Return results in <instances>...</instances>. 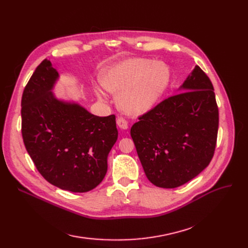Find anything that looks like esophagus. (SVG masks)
<instances>
[{"label": "esophagus", "instance_id": "34e87169", "mask_svg": "<svg viewBox=\"0 0 248 248\" xmlns=\"http://www.w3.org/2000/svg\"><path fill=\"white\" fill-rule=\"evenodd\" d=\"M116 124H117V125H119V127L122 128V129H126L127 126H128L127 122L124 119V117H117Z\"/></svg>", "mask_w": 248, "mask_h": 248}]
</instances>
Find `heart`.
Segmentation results:
<instances>
[{"instance_id": "1", "label": "heart", "mask_w": 248, "mask_h": 248, "mask_svg": "<svg viewBox=\"0 0 248 248\" xmlns=\"http://www.w3.org/2000/svg\"><path fill=\"white\" fill-rule=\"evenodd\" d=\"M169 69L164 63L137 58L126 60L104 71L100 75L101 85L109 93L119 94L117 102L126 113L138 115L149 110L166 89ZM98 98L106 95L95 88Z\"/></svg>"}]
</instances>
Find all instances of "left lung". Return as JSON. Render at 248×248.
<instances>
[{"label": "left lung", "instance_id": "1", "mask_svg": "<svg viewBox=\"0 0 248 248\" xmlns=\"http://www.w3.org/2000/svg\"><path fill=\"white\" fill-rule=\"evenodd\" d=\"M131 128L137 153L151 183L177 188L211 162L219 112L209 77L196 65L179 88L139 117Z\"/></svg>", "mask_w": 248, "mask_h": 248}]
</instances>
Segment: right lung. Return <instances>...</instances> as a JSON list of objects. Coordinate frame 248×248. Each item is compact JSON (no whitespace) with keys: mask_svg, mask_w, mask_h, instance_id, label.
<instances>
[{"mask_svg":"<svg viewBox=\"0 0 248 248\" xmlns=\"http://www.w3.org/2000/svg\"><path fill=\"white\" fill-rule=\"evenodd\" d=\"M59 74L44 59L26 85L21 101L22 137L37 170L50 184L83 193L108 171V155L117 140L115 115L91 114L80 104L52 93Z\"/></svg>","mask_w":248,"mask_h":248,"instance_id":"right-lung-1","label":"right lung"}]
</instances>
